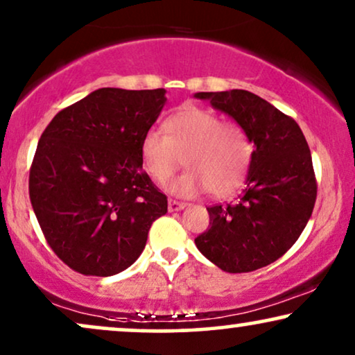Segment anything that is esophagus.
Wrapping results in <instances>:
<instances>
[{
	"label": "esophagus",
	"mask_w": 355,
	"mask_h": 355,
	"mask_svg": "<svg viewBox=\"0 0 355 355\" xmlns=\"http://www.w3.org/2000/svg\"><path fill=\"white\" fill-rule=\"evenodd\" d=\"M185 203H182V201H177V200H168V211H180L185 208Z\"/></svg>",
	"instance_id": "obj_1"
}]
</instances>
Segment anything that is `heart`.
<instances>
[{"label": "heart", "instance_id": "heart-1", "mask_svg": "<svg viewBox=\"0 0 355 355\" xmlns=\"http://www.w3.org/2000/svg\"><path fill=\"white\" fill-rule=\"evenodd\" d=\"M144 170L157 183L167 182L185 160L187 172L168 185V191L191 198L208 188L226 196L248 175L252 144L239 125L223 123L213 111L183 106L164 123V134L149 131L139 144Z\"/></svg>", "mask_w": 355, "mask_h": 355}]
</instances>
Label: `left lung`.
<instances>
[{"mask_svg": "<svg viewBox=\"0 0 355 355\" xmlns=\"http://www.w3.org/2000/svg\"><path fill=\"white\" fill-rule=\"evenodd\" d=\"M254 142L245 190L236 203L208 208L211 226L195 239L214 266L252 272L280 259L302 234L316 201L311 152L293 118L245 89L200 92Z\"/></svg>", "mask_w": 355, "mask_h": 355, "instance_id": "obj_1", "label": "left lung"}]
</instances>
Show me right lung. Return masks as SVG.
Returning a JSON list of instances; mask_svg holds the SVG:
<instances>
[{
	"label": "right lung",
	"mask_w": 355,
	"mask_h": 355,
	"mask_svg": "<svg viewBox=\"0 0 355 355\" xmlns=\"http://www.w3.org/2000/svg\"><path fill=\"white\" fill-rule=\"evenodd\" d=\"M165 101L164 88H100L57 113L40 136L31 203L49 245L75 272L125 270L167 213V196L139 155Z\"/></svg>",
	"instance_id": "obj_1"
}]
</instances>
